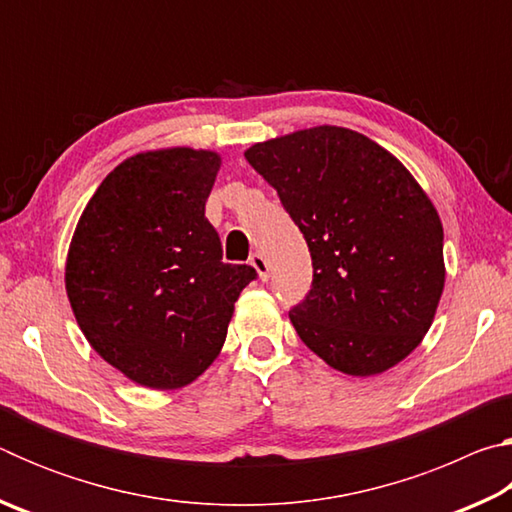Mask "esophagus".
I'll use <instances>...</instances> for the list:
<instances>
[{
  "label": "esophagus",
  "instance_id": "34e87169",
  "mask_svg": "<svg viewBox=\"0 0 512 512\" xmlns=\"http://www.w3.org/2000/svg\"><path fill=\"white\" fill-rule=\"evenodd\" d=\"M250 264L255 266V271L259 273V280H262V282H266L268 277H271V266H268L266 257H264L262 253H253V255H250Z\"/></svg>",
  "mask_w": 512,
  "mask_h": 512
}]
</instances>
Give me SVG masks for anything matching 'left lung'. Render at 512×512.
<instances>
[{
  "label": "left lung",
  "instance_id": "1",
  "mask_svg": "<svg viewBox=\"0 0 512 512\" xmlns=\"http://www.w3.org/2000/svg\"><path fill=\"white\" fill-rule=\"evenodd\" d=\"M305 237L314 280L289 318L329 366L379 375L418 348L445 287L443 223L386 149L318 126L246 151Z\"/></svg>",
  "mask_w": 512,
  "mask_h": 512
}]
</instances>
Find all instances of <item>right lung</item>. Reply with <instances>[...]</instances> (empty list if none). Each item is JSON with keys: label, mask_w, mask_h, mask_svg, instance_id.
<instances>
[{"label": "right lung", "mask_w": 512, "mask_h": 512, "mask_svg": "<svg viewBox=\"0 0 512 512\" xmlns=\"http://www.w3.org/2000/svg\"><path fill=\"white\" fill-rule=\"evenodd\" d=\"M221 158L140 153L110 171L76 225L69 305L110 366L149 388H180L216 359L241 289L257 271L225 264L205 219Z\"/></svg>", "instance_id": "1"}]
</instances>
